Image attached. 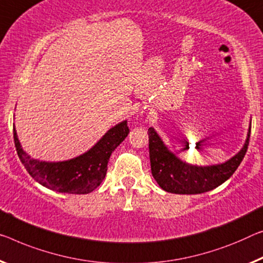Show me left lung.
<instances>
[{"label": "left lung", "instance_id": "left-lung-1", "mask_svg": "<svg viewBox=\"0 0 263 263\" xmlns=\"http://www.w3.org/2000/svg\"><path fill=\"white\" fill-rule=\"evenodd\" d=\"M148 135L152 174L160 187L173 194H201L219 187L236 171L247 153L250 127L243 148L235 156L224 163L207 167L182 162L165 147L154 128L148 129Z\"/></svg>", "mask_w": 263, "mask_h": 263}]
</instances>
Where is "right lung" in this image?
Wrapping results in <instances>:
<instances>
[{
	"mask_svg": "<svg viewBox=\"0 0 263 263\" xmlns=\"http://www.w3.org/2000/svg\"><path fill=\"white\" fill-rule=\"evenodd\" d=\"M128 134L127 121H122L109 129L87 153L62 162H44L31 159L20 144L15 127L14 142L24 168L43 187L59 193L88 194L102 182L107 174L109 157Z\"/></svg>",
	"mask_w": 263,
	"mask_h": 263,
	"instance_id": "add662e5",
	"label": "right lung"
}]
</instances>
